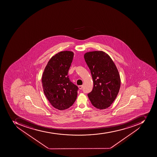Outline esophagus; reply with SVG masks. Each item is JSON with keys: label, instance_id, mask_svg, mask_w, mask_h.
Here are the masks:
<instances>
[{"label": "esophagus", "instance_id": "obj_1", "mask_svg": "<svg viewBox=\"0 0 157 157\" xmlns=\"http://www.w3.org/2000/svg\"><path fill=\"white\" fill-rule=\"evenodd\" d=\"M82 85H79V86H78V88H79V89H80V90H82Z\"/></svg>", "mask_w": 157, "mask_h": 157}]
</instances>
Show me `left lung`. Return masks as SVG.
<instances>
[{
    "instance_id": "8db88e82",
    "label": "left lung",
    "mask_w": 157,
    "mask_h": 157,
    "mask_svg": "<svg viewBox=\"0 0 157 157\" xmlns=\"http://www.w3.org/2000/svg\"><path fill=\"white\" fill-rule=\"evenodd\" d=\"M84 57L94 84L88 97L97 109L109 108L120 89L121 80L118 71L110 56L102 51L88 52Z\"/></svg>"
}]
</instances>
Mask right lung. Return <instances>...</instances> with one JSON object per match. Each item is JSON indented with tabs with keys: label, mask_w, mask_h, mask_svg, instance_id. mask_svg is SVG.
Here are the masks:
<instances>
[{
	"label": "right lung",
	"mask_w": 157,
	"mask_h": 157,
	"mask_svg": "<svg viewBox=\"0 0 157 157\" xmlns=\"http://www.w3.org/2000/svg\"><path fill=\"white\" fill-rule=\"evenodd\" d=\"M73 57L74 53L70 51L57 53L49 60L42 75L44 95L59 110L69 108L77 99L78 88L71 82L68 75Z\"/></svg>",
	"instance_id": "1"
}]
</instances>
